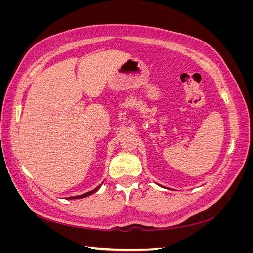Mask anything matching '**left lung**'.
<instances>
[{"instance_id": "left-lung-1", "label": "left lung", "mask_w": 253, "mask_h": 253, "mask_svg": "<svg viewBox=\"0 0 253 253\" xmlns=\"http://www.w3.org/2000/svg\"><path fill=\"white\" fill-rule=\"evenodd\" d=\"M157 185H158V183H157ZM158 186H160V187H163V188H165L164 186H162V185H158Z\"/></svg>"}]
</instances>
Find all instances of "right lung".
<instances>
[{
    "instance_id": "obj_1",
    "label": "right lung",
    "mask_w": 253,
    "mask_h": 253,
    "mask_svg": "<svg viewBox=\"0 0 253 253\" xmlns=\"http://www.w3.org/2000/svg\"><path fill=\"white\" fill-rule=\"evenodd\" d=\"M103 182H101L100 185H99L97 188H95V189H93L91 191H89V192H86V193H84V194H81V195H77V196H71V197H68L67 200H78V198H83V197H87V196H89V195H91V194H94L95 192H97V191L99 190V188L101 187V185H102Z\"/></svg>"
}]
</instances>
